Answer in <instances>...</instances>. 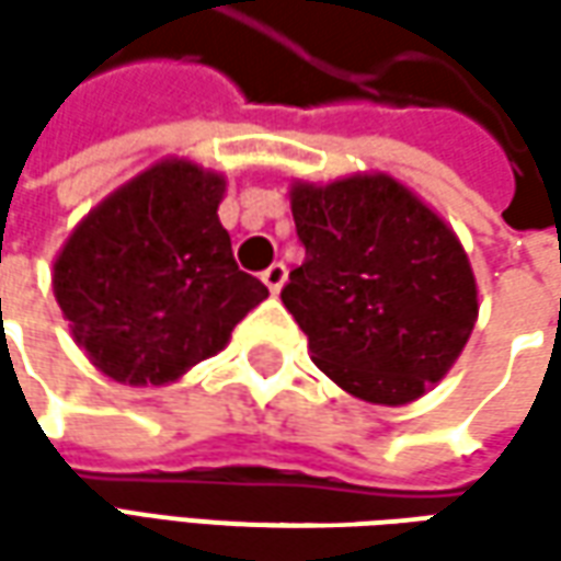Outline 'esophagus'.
<instances>
[{
	"label": "esophagus",
	"mask_w": 561,
	"mask_h": 561,
	"mask_svg": "<svg viewBox=\"0 0 561 561\" xmlns=\"http://www.w3.org/2000/svg\"><path fill=\"white\" fill-rule=\"evenodd\" d=\"M284 280H287V265H284V262H274V265H268V268L262 271V284H265L271 293H280Z\"/></svg>",
	"instance_id": "obj_1"
}]
</instances>
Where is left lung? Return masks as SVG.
<instances>
[{
	"mask_svg": "<svg viewBox=\"0 0 561 561\" xmlns=\"http://www.w3.org/2000/svg\"><path fill=\"white\" fill-rule=\"evenodd\" d=\"M306 262L280 290L312 362L346 393L405 405L459 358L478 284L459 237L387 174L293 184Z\"/></svg>",
	"mask_w": 561,
	"mask_h": 561,
	"instance_id": "obj_1",
	"label": "left lung"
}]
</instances>
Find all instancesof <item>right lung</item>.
Returning <instances> with one entry per match:
<instances>
[{
	"label": "right lung",
	"mask_w": 561,
	"mask_h": 561,
	"mask_svg": "<svg viewBox=\"0 0 561 561\" xmlns=\"http://www.w3.org/2000/svg\"><path fill=\"white\" fill-rule=\"evenodd\" d=\"M225 178L164 159L115 190L55 259L53 290L102 375L159 387L221 353L268 287L237 268L218 221Z\"/></svg>",
	"instance_id": "obj_1"
}]
</instances>
